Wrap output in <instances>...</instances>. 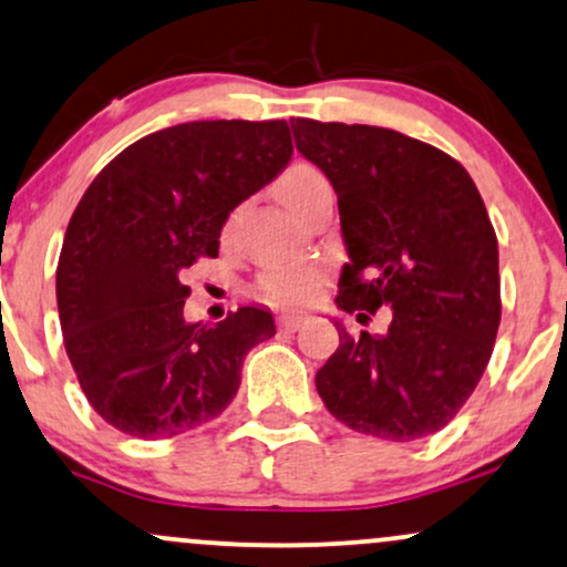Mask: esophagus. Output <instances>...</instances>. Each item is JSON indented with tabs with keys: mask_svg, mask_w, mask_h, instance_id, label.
Instances as JSON below:
<instances>
[{
	"mask_svg": "<svg viewBox=\"0 0 567 567\" xmlns=\"http://www.w3.org/2000/svg\"><path fill=\"white\" fill-rule=\"evenodd\" d=\"M303 322H306V317H303V313H282V317L277 319V324L282 327V330H288V332H296V330H301Z\"/></svg>",
	"mask_w": 567,
	"mask_h": 567,
	"instance_id": "obj_1",
	"label": "esophagus"
}]
</instances>
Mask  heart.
<instances>
[{
    "label": "heart",
    "mask_w": 567,
    "mask_h": 567,
    "mask_svg": "<svg viewBox=\"0 0 567 567\" xmlns=\"http://www.w3.org/2000/svg\"><path fill=\"white\" fill-rule=\"evenodd\" d=\"M277 197L285 208L301 216L306 203L322 189H330L324 174L309 163H292L277 179ZM324 285V275L317 266H275L258 277V296L271 306H303L319 296Z\"/></svg>",
    "instance_id": "b5f03b06"
}]
</instances>
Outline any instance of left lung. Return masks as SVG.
I'll return each mask as SVG.
<instances>
[{"label": "left lung", "mask_w": 567, "mask_h": 567, "mask_svg": "<svg viewBox=\"0 0 567 567\" xmlns=\"http://www.w3.org/2000/svg\"><path fill=\"white\" fill-rule=\"evenodd\" d=\"M298 153L338 195L351 261L336 303L393 311L383 336L340 330L317 372L332 417L385 441L425 439L478 385L502 319L499 248L470 174L443 150L364 124L290 118Z\"/></svg>", "instance_id": "8db88e82"}]
</instances>
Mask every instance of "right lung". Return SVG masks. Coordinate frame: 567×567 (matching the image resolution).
Listing matches in <instances>:
<instances>
[{"instance_id": "obj_1", "label": "right lung", "mask_w": 567, "mask_h": 567, "mask_svg": "<svg viewBox=\"0 0 567 567\" xmlns=\"http://www.w3.org/2000/svg\"><path fill=\"white\" fill-rule=\"evenodd\" d=\"M288 121H193L142 136L94 176L68 221L58 311L94 412L134 439L218 417L243 359L275 336L266 309L184 322L182 271L218 256L231 210L288 166Z\"/></svg>"}]
</instances>
